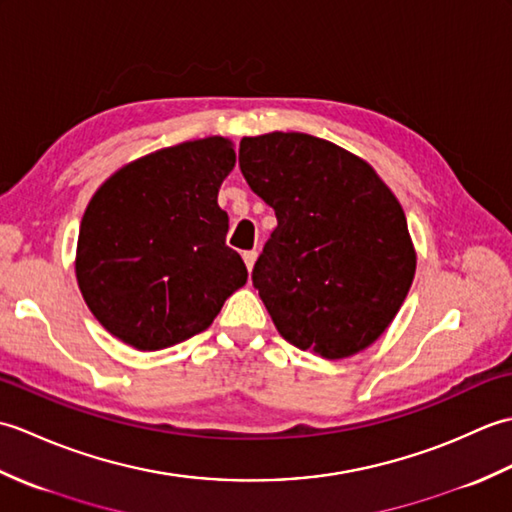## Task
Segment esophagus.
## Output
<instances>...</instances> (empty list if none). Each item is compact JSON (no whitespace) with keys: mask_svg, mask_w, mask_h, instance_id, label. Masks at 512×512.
Instances as JSON below:
<instances>
[{"mask_svg":"<svg viewBox=\"0 0 512 512\" xmlns=\"http://www.w3.org/2000/svg\"><path fill=\"white\" fill-rule=\"evenodd\" d=\"M242 257H244V264H246V268H248V273H250V270H253V266H255V259H257V250H246V253H244Z\"/></svg>","mask_w":512,"mask_h":512,"instance_id":"1","label":"esophagus"}]
</instances>
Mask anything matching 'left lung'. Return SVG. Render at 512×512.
I'll list each match as a JSON object with an SVG mask.
<instances>
[{
    "label": "left lung",
    "mask_w": 512,
    "mask_h": 512,
    "mask_svg": "<svg viewBox=\"0 0 512 512\" xmlns=\"http://www.w3.org/2000/svg\"><path fill=\"white\" fill-rule=\"evenodd\" d=\"M239 169L277 215L253 286L279 334L330 361L372 345L416 273L394 193L367 162L308 134L242 138Z\"/></svg>",
    "instance_id": "obj_1"
}]
</instances>
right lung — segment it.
<instances>
[{
	"mask_svg": "<svg viewBox=\"0 0 512 512\" xmlns=\"http://www.w3.org/2000/svg\"><path fill=\"white\" fill-rule=\"evenodd\" d=\"M233 167V145L213 136L140 158L96 191L81 222L76 279L116 339L136 350L187 341L246 284L217 206Z\"/></svg>",
	"mask_w": 512,
	"mask_h": 512,
	"instance_id": "1",
	"label": "right lung"
}]
</instances>
